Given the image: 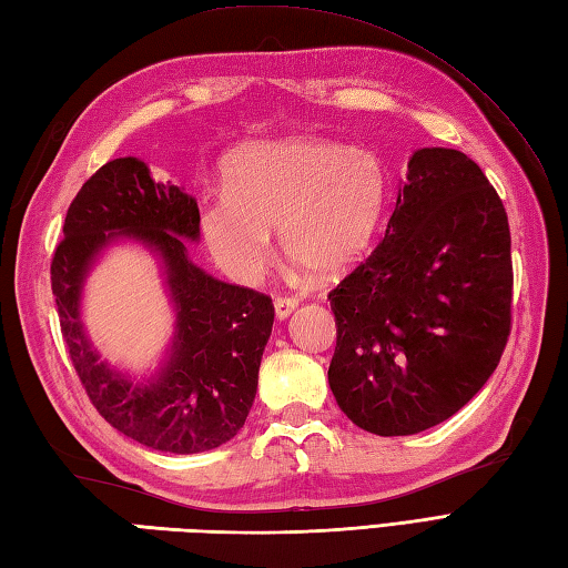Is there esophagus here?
<instances>
[{"instance_id":"esophagus-1","label":"esophagus","mask_w":568,"mask_h":568,"mask_svg":"<svg viewBox=\"0 0 568 568\" xmlns=\"http://www.w3.org/2000/svg\"><path fill=\"white\" fill-rule=\"evenodd\" d=\"M273 307H275V317L277 320H287V317L293 315V310L297 307V303H295L293 297H275Z\"/></svg>"}]
</instances>
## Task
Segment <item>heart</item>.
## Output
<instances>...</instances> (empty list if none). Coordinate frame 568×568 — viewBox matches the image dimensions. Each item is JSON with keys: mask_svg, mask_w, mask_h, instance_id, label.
Returning <instances> with one entry per match:
<instances>
[{"mask_svg": "<svg viewBox=\"0 0 568 568\" xmlns=\"http://www.w3.org/2000/svg\"><path fill=\"white\" fill-rule=\"evenodd\" d=\"M388 197L376 153L327 139L258 141L226 165V192L202 202L200 226L226 273L253 281L273 258L281 229L285 256L334 277L364 256Z\"/></svg>", "mask_w": 568, "mask_h": 568, "instance_id": "1", "label": "heart"}]
</instances>
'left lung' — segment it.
Wrapping results in <instances>:
<instances>
[{
  "label": "left lung",
  "instance_id": "obj_1",
  "mask_svg": "<svg viewBox=\"0 0 568 568\" xmlns=\"http://www.w3.org/2000/svg\"><path fill=\"white\" fill-rule=\"evenodd\" d=\"M329 300V388L356 427L407 437L456 415L510 334V226L484 171L454 149L409 155L383 241Z\"/></svg>",
  "mask_w": 568,
  "mask_h": 568
}]
</instances>
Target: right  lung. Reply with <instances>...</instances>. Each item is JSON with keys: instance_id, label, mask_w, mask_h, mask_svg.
Returning a JSON list of instances; mask_svg holds the SVG:
<instances>
[{"instance_id": "1", "label": "right lung", "mask_w": 568, "mask_h": 568, "mask_svg": "<svg viewBox=\"0 0 568 568\" xmlns=\"http://www.w3.org/2000/svg\"><path fill=\"white\" fill-rule=\"evenodd\" d=\"M51 263L60 329L92 405L110 425L149 449L202 454L234 439L258 388L273 303L192 263L200 241L197 200L171 180H153L134 155L104 163L72 200ZM131 240L160 261L174 336L151 374L116 369L81 322L87 275L116 243Z\"/></svg>"}]
</instances>
